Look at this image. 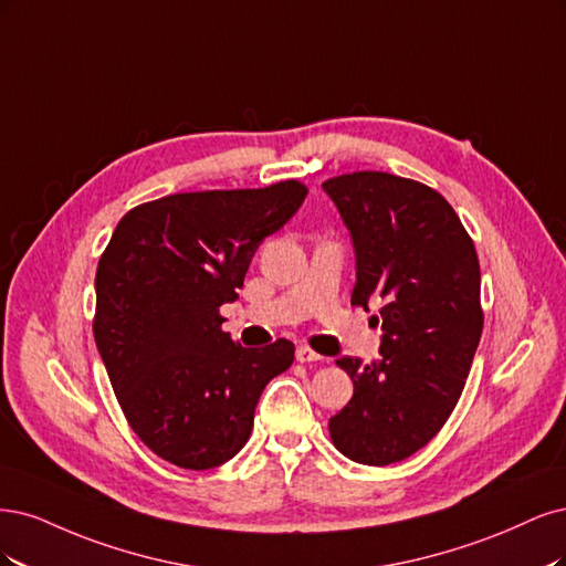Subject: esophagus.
<instances>
[{
  "label": "esophagus",
  "instance_id": "esophagus-1",
  "mask_svg": "<svg viewBox=\"0 0 566 566\" xmlns=\"http://www.w3.org/2000/svg\"><path fill=\"white\" fill-rule=\"evenodd\" d=\"M296 359L298 361H319L324 357L319 353H315L313 348H307V345H298V348H296Z\"/></svg>",
  "mask_w": 566,
  "mask_h": 566
}]
</instances>
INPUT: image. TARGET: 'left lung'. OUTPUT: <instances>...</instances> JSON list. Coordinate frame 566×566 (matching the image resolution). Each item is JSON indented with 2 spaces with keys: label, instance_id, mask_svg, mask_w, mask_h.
<instances>
[{
  "label": "left lung",
  "instance_id": "1",
  "mask_svg": "<svg viewBox=\"0 0 566 566\" xmlns=\"http://www.w3.org/2000/svg\"><path fill=\"white\" fill-rule=\"evenodd\" d=\"M355 249L353 305H380V357L336 359L355 392L329 418L355 463L409 459L447 423L480 345V261L447 199L418 180L355 171L322 184Z\"/></svg>",
  "mask_w": 566,
  "mask_h": 566
}]
</instances>
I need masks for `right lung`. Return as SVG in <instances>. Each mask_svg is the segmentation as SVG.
Returning <instances> with one entry per match:
<instances>
[{
  "label": "right lung",
  "mask_w": 566,
  "mask_h": 566,
  "mask_svg": "<svg viewBox=\"0 0 566 566\" xmlns=\"http://www.w3.org/2000/svg\"><path fill=\"white\" fill-rule=\"evenodd\" d=\"M298 180L178 192L117 223L96 270L94 336L134 432L186 470L223 465L253 428L263 388L294 343L242 348L218 307L237 301L253 253L298 211Z\"/></svg>",
  "instance_id": "obj_1"
}]
</instances>
